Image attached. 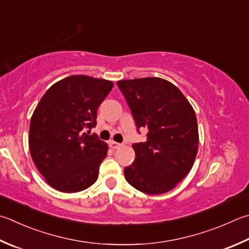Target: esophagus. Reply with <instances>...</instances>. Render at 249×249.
I'll return each mask as SVG.
<instances>
[{
	"instance_id": "obj_1",
	"label": "esophagus",
	"mask_w": 249,
	"mask_h": 249,
	"mask_svg": "<svg viewBox=\"0 0 249 249\" xmlns=\"http://www.w3.org/2000/svg\"><path fill=\"white\" fill-rule=\"evenodd\" d=\"M109 146H110L112 149H117V148H120L121 146H123V144L117 143V142H115V141H110V142H109Z\"/></svg>"
}]
</instances>
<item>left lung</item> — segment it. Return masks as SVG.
<instances>
[{"mask_svg":"<svg viewBox=\"0 0 249 249\" xmlns=\"http://www.w3.org/2000/svg\"><path fill=\"white\" fill-rule=\"evenodd\" d=\"M117 84L137 128L148 130L146 142L132 145L135 159L124 168L125 180L145 194L167 193L186 177L197 155L194 108L179 89L165 79L139 78Z\"/></svg>","mask_w":249,"mask_h":249,"instance_id":"left-lung-1","label":"left lung"}]
</instances>
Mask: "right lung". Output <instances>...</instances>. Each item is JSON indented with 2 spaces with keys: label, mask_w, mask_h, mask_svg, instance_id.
<instances>
[{
  "label": "right lung",
  "mask_w": 249,
  "mask_h": 249,
  "mask_svg": "<svg viewBox=\"0 0 249 249\" xmlns=\"http://www.w3.org/2000/svg\"><path fill=\"white\" fill-rule=\"evenodd\" d=\"M114 83L74 74L54 83L37 103L29 128V149L48 184L77 193L94 184L108 145L86 131L96 125L98 106Z\"/></svg>",
  "instance_id": "right-lung-1"
}]
</instances>
